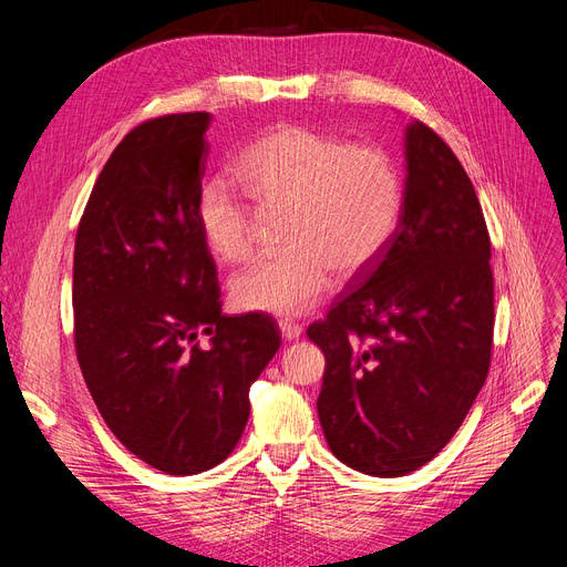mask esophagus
<instances>
[{
    "mask_svg": "<svg viewBox=\"0 0 567 567\" xmlns=\"http://www.w3.org/2000/svg\"><path fill=\"white\" fill-rule=\"evenodd\" d=\"M280 333H282V338L287 340V342H291V340H299L301 338V333H303V329L296 321H291V319H282L280 321Z\"/></svg>",
    "mask_w": 567,
    "mask_h": 567,
    "instance_id": "34e87169",
    "label": "esophagus"
}]
</instances>
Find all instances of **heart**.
<instances>
[{"instance_id": "obj_1", "label": "heart", "mask_w": 567, "mask_h": 567, "mask_svg": "<svg viewBox=\"0 0 567 567\" xmlns=\"http://www.w3.org/2000/svg\"><path fill=\"white\" fill-rule=\"evenodd\" d=\"M234 172L264 216L285 214L287 250L259 259L229 285L236 308L248 312H308L331 289L333 274L365 271L400 223L402 178L381 148L282 124L252 142ZM195 220L220 261L252 255L257 218L220 178L199 186Z\"/></svg>"}]
</instances>
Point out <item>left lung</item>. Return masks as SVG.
<instances>
[{
    "instance_id": "8db88e82",
    "label": "left lung",
    "mask_w": 567,
    "mask_h": 567,
    "mask_svg": "<svg viewBox=\"0 0 567 567\" xmlns=\"http://www.w3.org/2000/svg\"><path fill=\"white\" fill-rule=\"evenodd\" d=\"M402 212L385 250L308 338L323 351L319 423L333 455L377 478L427 464L489 370L492 246L471 178L432 128L404 131Z\"/></svg>"
}]
</instances>
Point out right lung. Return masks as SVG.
I'll list each match as a JSON object with an SVG mask.
<instances>
[{
    "label": "right lung",
    "instance_id": "add662e5",
    "mask_svg": "<svg viewBox=\"0 0 567 567\" xmlns=\"http://www.w3.org/2000/svg\"><path fill=\"white\" fill-rule=\"evenodd\" d=\"M208 112L133 128L105 163L75 236V351L103 421L169 475L214 468L250 415V385L280 347L266 315H223L195 220ZM207 336V342L198 338Z\"/></svg>",
    "mask_w": 567,
    "mask_h": 567
}]
</instances>
